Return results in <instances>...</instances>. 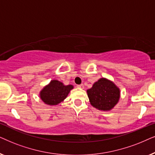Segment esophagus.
<instances>
[{
	"label": "esophagus",
	"instance_id": "esophagus-1",
	"mask_svg": "<svg viewBox=\"0 0 155 155\" xmlns=\"http://www.w3.org/2000/svg\"><path fill=\"white\" fill-rule=\"evenodd\" d=\"M77 87L79 88H82V89H83V88H84V84H79V85H77Z\"/></svg>",
	"mask_w": 155,
	"mask_h": 155
}]
</instances>
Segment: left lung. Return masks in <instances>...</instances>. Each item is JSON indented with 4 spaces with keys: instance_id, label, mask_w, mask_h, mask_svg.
Here are the masks:
<instances>
[{
    "instance_id": "obj_1",
    "label": "left lung",
    "mask_w": 155,
    "mask_h": 155,
    "mask_svg": "<svg viewBox=\"0 0 155 155\" xmlns=\"http://www.w3.org/2000/svg\"><path fill=\"white\" fill-rule=\"evenodd\" d=\"M86 92L91 105L101 111L112 110L120 98V88L106 78L99 79Z\"/></svg>"
}]
</instances>
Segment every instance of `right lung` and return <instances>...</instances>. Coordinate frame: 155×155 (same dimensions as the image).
I'll use <instances>...</instances> for the list:
<instances>
[{
	"instance_id": "1",
	"label": "right lung",
	"mask_w": 155,
	"mask_h": 155,
	"mask_svg": "<svg viewBox=\"0 0 155 155\" xmlns=\"http://www.w3.org/2000/svg\"><path fill=\"white\" fill-rule=\"evenodd\" d=\"M73 88V85L66 86L62 82L53 79L40 91V98L45 104L51 106H57L64 101Z\"/></svg>"
}]
</instances>
